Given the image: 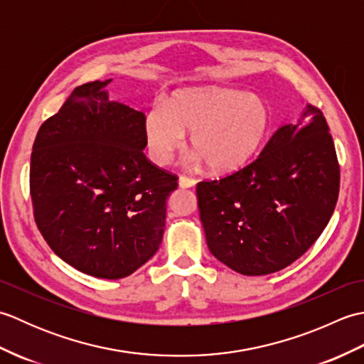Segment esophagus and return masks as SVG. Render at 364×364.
Listing matches in <instances>:
<instances>
[{"instance_id": "34e87169", "label": "esophagus", "mask_w": 364, "mask_h": 364, "mask_svg": "<svg viewBox=\"0 0 364 364\" xmlns=\"http://www.w3.org/2000/svg\"><path fill=\"white\" fill-rule=\"evenodd\" d=\"M196 183H197V181L194 180V178L180 176V180H178V186L183 188V189H189V188H194Z\"/></svg>"}]
</instances>
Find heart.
<instances>
[{"instance_id": "1", "label": "heart", "mask_w": 364, "mask_h": 364, "mask_svg": "<svg viewBox=\"0 0 364 364\" xmlns=\"http://www.w3.org/2000/svg\"><path fill=\"white\" fill-rule=\"evenodd\" d=\"M270 128L272 109L264 98L220 87L178 92L167 106L153 105L144 119L146 150L154 164H168L184 145V134L192 133V150L214 173H231L249 164Z\"/></svg>"}]
</instances>
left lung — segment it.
<instances>
[{
	"label": "left lung",
	"mask_w": 364,
	"mask_h": 364,
	"mask_svg": "<svg viewBox=\"0 0 364 364\" xmlns=\"http://www.w3.org/2000/svg\"><path fill=\"white\" fill-rule=\"evenodd\" d=\"M338 194L333 139L322 111L308 105L249 166L197 184L208 249L242 275L277 272L316 242Z\"/></svg>",
	"instance_id": "left-lung-1"
}]
</instances>
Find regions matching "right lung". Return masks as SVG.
Masks as SVG:
<instances>
[{
    "label": "right lung",
    "instance_id": "1",
    "mask_svg": "<svg viewBox=\"0 0 364 364\" xmlns=\"http://www.w3.org/2000/svg\"><path fill=\"white\" fill-rule=\"evenodd\" d=\"M109 81L78 86L42 123L29 191L51 250L84 274L119 280L159 249L178 176L146 159L145 115L109 102Z\"/></svg>",
    "mask_w": 364,
    "mask_h": 364
}]
</instances>
